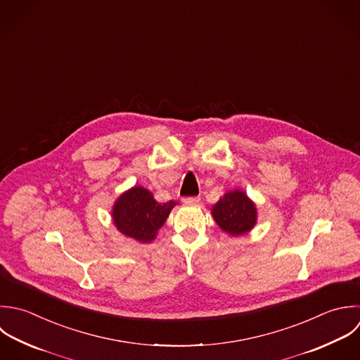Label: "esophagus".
Returning <instances> with one entry per match:
<instances>
[{"mask_svg":"<svg viewBox=\"0 0 360 360\" xmlns=\"http://www.w3.org/2000/svg\"><path fill=\"white\" fill-rule=\"evenodd\" d=\"M199 202H200L199 196H192V198H185L184 199V203H186V205H196Z\"/></svg>","mask_w":360,"mask_h":360,"instance_id":"34e87169","label":"esophagus"}]
</instances>
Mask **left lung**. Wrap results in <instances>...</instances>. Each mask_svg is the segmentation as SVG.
Here are the masks:
<instances>
[{"mask_svg": "<svg viewBox=\"0 0 360 360\" xmlns=\"http://www.w3.org/2000/svg\"><path fill=\"white\" fill-rule=\"evenodd\" d=\"M210 212L217 226L231 237L248 234L258 220L257 205L241 189L226 192Z\"/></svg>", "mask_w": 360, "mask_h": 360, "instance_id": "left-lung-1", "label": "left lung"}]
</instances>
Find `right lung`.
<instances>
[{
    "mask_svg": "<svg viewBox=\"0 0 360 360\" xmlns=\"http://www.w3.org/2000/svg\"><path fill=\"white\" fill-rule=\"evenodd\" d=\"M176 202L158 203L153 192L134 185L124 191L112 206V220L119 233L141 244L155 240Z\"/></svg>",
    "mask_w": 360,
    "mask_h": 360,
    "instance_id": "add662e5",
    "label": "right lung"
}]
</instances>
